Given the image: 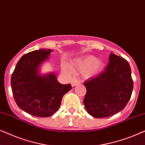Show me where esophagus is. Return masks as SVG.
Returning a JSON list of instances; mask_svg holds the SVG:
<instances>
[{"mask_svg":"<svg viewBox=\"0 0 145 145\" xmlns=\"http://www.w3.org/2000/svg\"><path fill=\"white\" fill-rule=\"evenodd\" d=\"M78 84H80V81L77 80V79H74V80H72V82H71V85H72V86H75L76 85H78Z\"/></svg>","mask_w":145,"mask_h":145,"instance_id":"obj_1","label":"esophagus"}]
</instances>
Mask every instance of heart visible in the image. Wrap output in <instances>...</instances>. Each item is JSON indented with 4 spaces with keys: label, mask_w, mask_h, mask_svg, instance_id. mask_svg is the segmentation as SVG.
Returning a JSON list of instances; mask_svg holds the SVG:
<instances>
[{
    "label": "heart",
    "mask_w": 145,
    "mask_h": 145,
    "mask_svg": "<svg viewBox=\"0 0 145 145\" xmlns=\"http://www.w3.org/2000/svg\"><path fill=\"white\" fill-rule=\"evenodd\" d=\"M72 67L82 71V74L86 78L94 76L103 70L104 63L101 59H97L95 56L89 55L83 59H77L72 63ZM61 69L67 73H72V69L69 65L63 63Z\"/></svg>",
    "instance_id": "heart-1"
}]
</instances>
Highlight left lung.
<instances>
[{"label": "left lung", "mask_w": 145, "mask_h": 145, "mask_svg": "<svg viewBox=\"0 0 145 145\" xmlns=\"http://www.w3.org/2000/svg\"><path fill=\"white\" fill-rule=\"evenodd\" d=\"M108 65L98 76L85 81V108L96 118L120 112L129 101L133 88L130 65L125 59L111 53Z\"/></svg>", "instance_id": "8db88e82"}]
</instances>
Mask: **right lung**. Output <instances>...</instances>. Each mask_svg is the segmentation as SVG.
<instances>
[{
  "label": "right lung",
  "mask_w": 145,
  "mask_h": 145,
  "mask_svg": "<svg viewBox=\"0 0 145 145\" xmlns=\"http://www.w3.org/2000/svg\"><path fill=\"white\" fill-rule=\"evenodd\" d=\"M52 51L41 49L23 55L12 74L15 102L20 108L32 116H52L59 110L63 96L72 88L71 84L59 83L53 72L41 74V65L48 60Z\"/></svg>",
  "instance_id": "obj_1"
}]
</instances>
